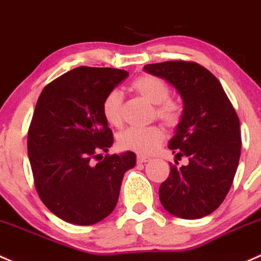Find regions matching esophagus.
<instances>
[{"label":"esophagus","instance_id":"1","mask_svg":"<svg viewBox=\"0 0 261 261\" xmlns=\"http://www.w3.org/2000/svg\"><path fill=\"white\" fill-rule=\"evenodd\" d=\"M136 160H138V163H139V164H145V163H147V161H150V158H147V156L139 155V156H138V159H136Z\"/></svg>","mask_w":261,"mask_h":261}]
</instances>
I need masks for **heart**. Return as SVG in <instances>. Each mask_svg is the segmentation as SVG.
Instances as JSON below:
<instances>
[{"mask_svg": "<svg viewBox=\"0 0 261 261\" xmlns=\"http://www.w3.org/2000/svg\"><path fill=\"white\" fill-rule=\"evenodd\" d=\"M131 89L155 105V115L167 127H175L181 120V108L176 101L169 98L170 89L163 79L153 75L140 76L131 84ZM102 115L114 127H120L123 121L122 96L119 91L109 92L102 101ZM165 139L163 128L150 126L145 128L131 127L117 136V144L123 150L142 155L152 153Z\"/></svg>", "mask_w": 261, "mask_h": 261, "instance_id": "b5f03b06", "label": "heart"}]
</instances>
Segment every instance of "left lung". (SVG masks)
<instances>
[{"mask_svg":"<svg viewBox=\"0 0 261 261\" xmlns=\"http://www.w3.org/2000/svg\"><path fill=\"white\" fill-rule=\"evenodd\" d=\"M144 70L171 84L184 102L169 149L189 164H170L169 177L159 189L161 204L177 218H204L220 206L234 180L241 150L239 117L220 81L196 62L166 61Z\"/></svg>","mask_w":261,"mask_h":261,"instance_id":"1","label":"left lung"}]
</instances>
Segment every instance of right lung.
Returning <instances> with one entry per match:
<instances>
[{"label": "right lung", "mask_w": 261, "mask_h": 261, "mask_svg": "<svg viewBox=\"0 0 261 261\" xmlns=\"http://www.w3.org/2000/svg\"><path fill=\"white\" fill-rule=\"evenodd\" d=\"M127 76L81 66L46 85L38 97L27 138L35 186L46 207L67 223L92 225L109 216L123 174L135 166L133 151L101 155L114 142L102 101Z\"/></svg>", "instance_id": "1"}]
</instances>
